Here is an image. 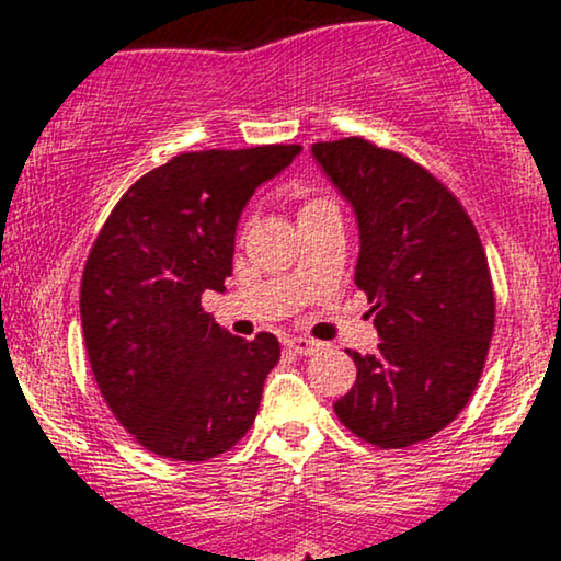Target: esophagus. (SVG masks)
Returning <instances> with one entry per match:
<instances>
[{
	"instance_id": "esophagus-1",
	"label": "esophagus",
	"mask_w": 561,
	"mask_h": 561,
	"mask_svg": "<svg viewBox=\"0 0 561 561\" xmlns=\"http://www.w3.org/2000/svg\"><path fill=\"white\" fill-rule=\"evenodd\" d=\"M287 347L293 353H298V356H313V353L319 351V343H313V340L308 337H289Z\"/></svg>"
}]
</instances>
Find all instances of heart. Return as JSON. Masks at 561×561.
<instances>
[{"mask_svg":"<svg viewBox=\"0 0 561 561\" xmlns=\"http://www.w3.org/2000/svg\"><path fill=\"white\" fill-rule=\"evenodd\" d=\"M332 210H337L334 205L330 203L327 197H306L300 205V218H311V216H319V214H332Z\"/></svg>","mask_w":561,"mask_h":561,"instance_id":"heart-1","label":"heart"}]
</instances>
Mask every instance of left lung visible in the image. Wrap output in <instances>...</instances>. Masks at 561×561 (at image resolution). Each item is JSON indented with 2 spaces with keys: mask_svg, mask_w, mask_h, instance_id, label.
Returning a JSON list of instances; mask_svg holds the SVG:
<instances>
[{
  "mask_svg": "<svg viewBox=\"0 0 561 561\" xmlns=\"http://www.w3.org/2000/svg\"><path fill=\"white\" fill-rule=\"evenodd\" d=\"M311 156L358 227L356 282L375 313L377 353L347 351L356 385L334 403L340 422L379 448L440 433L478 388L495 300L478 229L433 173L351 137Z\"/></svg>",
  "mask_w": 561,
  "mask_h": 561,
  "instance_id": "obj_1",
  "label": "left lung"
}]
</instances>
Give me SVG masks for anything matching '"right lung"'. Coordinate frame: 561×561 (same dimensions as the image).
Here are the masks:
<instances>
[{"instance_id": "right-lung-1", "label": "right lung", "mask_w": 561, "mask_h": 561, "mask_svg": "<svg viewBox=\"0 0 561 561\" xmlns=\"http://www.w3.org/2000/svg\"><path fill=\"white\" fill-rule=\"evenodd\" d=\"M300 150L184 152L145 173L96 237L81 279L83 343L115 420L152 454L214 459L259 414L279 340L234 337L199 300L227 289L242 210Z\"/></svg>"}]
</instances>
